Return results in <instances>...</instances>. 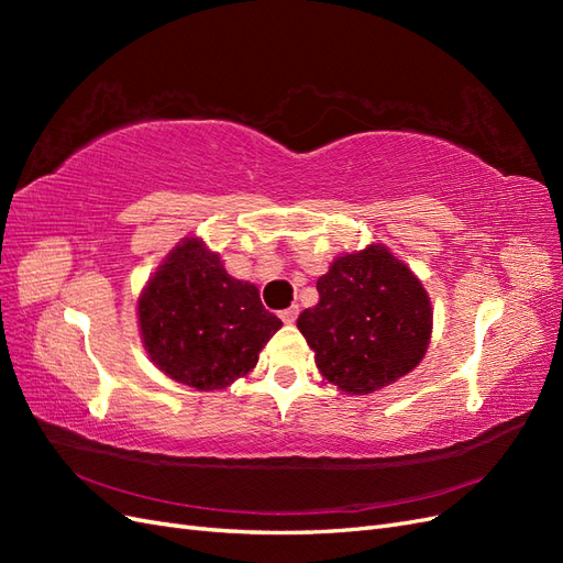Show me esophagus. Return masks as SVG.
Instances as JSON below:
<instances>
[{"instance_id": "1", "label": "esophagus", "mask_w": 563, "mask_h": 563, "mask_svg": "<svg viewBox=\"0 0 563 563\" xmlns=\"http://www.w3.org/2000/svg\"><path fill=\"white\" fill-rule=\"evenodd\" d=\"M298 312H300V310H298V305H291V308L282 310V312H279V317H282V321H284V323H294V321L298 319Z\"/></svg>"}]
</instances>
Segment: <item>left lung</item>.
<instances>
[{"instance_id":"left-lung-1","label":"left lung","mask_w":563,"mask_h":563,"mask_svg":"<svg viewBox=\"0 0 563 563\" xmlns=\"http://www.w3.org/2000/svg\"><path fill=\"white\" fill-rule=\"evenodd\" d=\"M319 302L298 317L323 378L371 395L411 373L430 345L432 305L420 279L383 244L335 258Z\"/></svg>"}]
</instances>
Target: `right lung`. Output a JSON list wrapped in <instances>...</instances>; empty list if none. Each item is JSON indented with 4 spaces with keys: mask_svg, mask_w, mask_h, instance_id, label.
<instances>
[{
    "mask_svg": "<svg viewBox=\"0 0 563 563\" xmlns=\"http://www.w3.org/2000/svg\"><path fill=\"white\" fill-rule=\"evenodd\" d=\"M139 323L155 366L201 391L246 376L282 329L258 288L230 277L199 236H185L152 275L139 298Z\"/></svg>",
    "mask_w": 563,
    "mask_h": 563,
    "instance_id": "add662e5",
    "label": "right lung"
}]
</instances>
